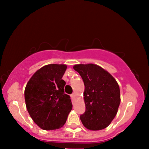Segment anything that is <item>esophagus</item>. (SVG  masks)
<instances>
[{
	"mask_svg": "<svg viewBox=\"0 0 149 149\" xmlns=\"http://www.w3.org/2000/svg\"><path fill=\"white\" fill-rule=\"evenodd\" d=\"M75 97V93H73V94H72V95H71V98H72V100H74Z\"/></svg>",
	"mask_w": 149,
	"mask_h": 149,
	"instance_id": "esophagus-1",
	"label": "esophagus"
}]
</instances>
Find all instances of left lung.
Listing matches in <instances>:
<instances>
[{
    "label": "left lung",
    "mask_w": 149,
    "mask_h": 149,
    "mask_svg": "<svg viewBox=\"0 0 149 149\" xmlns=\"http://www.w3.org/2000/svg\"><path fill=\"white\" fill-rule=\"evenodd\" d=\"M73 68L85 85V112L80 116L83 125L89 130L104 129L115 118L120 106V91L116 80L98 65L76 64Z\"/></svg>",
    "instance_id": "left-lung-1"
}]
</instances>
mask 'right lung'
I'll use <instances>...</instances> for the list:
<instances>
[{
  "label": "right lung",
  "mask_w": 149,
  "mask_h": 149,
  "mask_svg": "<svg viewBox=\"0 0 149 149\" xmlns=\"http://www.w3.org/2000/svg\"><path fill=\"white\" fill-rule=\"evenodd\" d=\"M65 64H49L37 70L25 89L27 110L36 124L44 130L62 127L72 110L68 95L65 94V82L62 78Z\"/></svg>",
  "instance_id": "1"
}]
</instances>
